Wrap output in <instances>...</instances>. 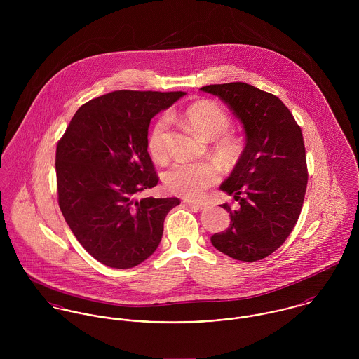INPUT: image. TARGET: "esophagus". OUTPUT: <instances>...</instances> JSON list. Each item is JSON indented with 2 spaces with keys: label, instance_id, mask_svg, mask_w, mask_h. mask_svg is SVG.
Here are the masks:
<instances>
[{
  "label": "esophagus",
  "instance_id": "esophagus-1",
  "mask_svg": "<svg viewBox=\"0 0 359 359\" xmlns=\"http://www.w3.org/2000/svg\"><path fill=\"white\" fill-rule=\"evenodd\" d=\"M185 205H189L191 208H194V210H205V203H201V202H192V201H185Z\"/></svg>",
  "mask_w": 359,
  "mask_h": 359
}]
</instances>
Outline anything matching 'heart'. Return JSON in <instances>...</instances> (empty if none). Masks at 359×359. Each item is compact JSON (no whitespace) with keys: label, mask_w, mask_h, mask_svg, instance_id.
I'll return each mask as SVG.
<instances>
[{"label":"heart","mask_w":359,"mask_h":359,"mask_svg":"<svg viewBox=\"0 0 359 359\" xmlns=\"http://www.w3.org/2000/svg\"><path fill=\"white\" fill-rule=\"evenodd\" d=\"M182 118L196 134L215 141L214 152L221 160L231 163L236 158L238 144L226 135L231 127V117L219 104L207 100L192 103L184 110ZM167 137L168 118L160 117L156 120L148 138V149L157 161H164L168 157ZM217 180L218 170L210 161H177L163 175L164 185L171 194L188 199L199 198L205 188L215 184Z\"/></svg>","instance_id":"b5f03b06"}]
</instances>
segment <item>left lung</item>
Segmentation results:
<instances>
[{"label": "left lung", "instance_id": "left-lung-1", "mask_svg": "<svg viewBox=\"0 0 359 359\" xmlns=\"http://www.w3.org/2000/svg\"><path fill=\"white\" fill-rule=\"evenodd\" d=\"M222 100L241 120L246 145L219 189L241 207L229 226L211 236L212 246L239 261L272 255L293 231L304 202L308 172L302 128L283 102L246 83L201 88Z\"/></svg>", "mask_w": 359, "mask_h": 359}]
</instances>
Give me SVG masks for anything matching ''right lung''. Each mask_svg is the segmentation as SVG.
I'll return each instance as SVG.
<instances>
[{"label":"right lung","instance_id":"1","mask_svg":"<svg viewBox=\"0 0 359 359\" xmlns=\"http://www.w3.org/2000/svg\"><path fill=\"white\" fill-rule=\"evenodd\" d=\"M185 93L113 91L83 104L56 147L60 211L80 245L110 268L154 255L177 198H141L157 185L148 154L154 116Z\"/></svg>","mask_w":359,"mask_h":359}]
</instances>
